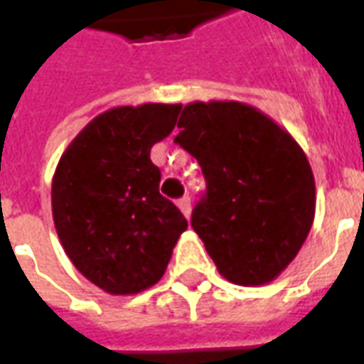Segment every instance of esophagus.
<instances>
[{"mask_svg":"<svg viewBox=\"0 0 364 364\" xmlns=\"http://www.w3.org/2000/svg\"><path fill=\"white\" fill-rule=\"evenodd\" d=\"M177 208L185 214V218H189L191 216V198L189 197H183L177 200Z\"/></svg>","mask_w":364,"mask_h":364,"instance_id":"34e87169","label":"esophagus"}]
</instances>
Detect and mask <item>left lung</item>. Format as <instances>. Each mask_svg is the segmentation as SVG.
<instances>
[{
    "label": "left lung",
    "instance_id": "8db88e82",
    "mask_svg": "<svg viewBox=\"0 0 364 364\" xmlns=\"http://www.w3.org/2000/svg\"><path fill=\"white\" fill-rule=\"evenodd\" d=\"M175 142L203 167L191 226L226 281L261 287L289 267L316 214V181L300 144L257 107L185 105Z\"/></svg>",
    "mask_w": 364,
    "mask_h": 364
}]
</instances>
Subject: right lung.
<instances>
[{
	"mask_svg": "<svg viewBox=\"0 0 364 364\" xmlns=\"http://www.w3.org/2000/svg\"><path fill=\"white\" fill-rule=\"evenodd\" d=\"M181 103L112 107L90 120L52 177V218L74 267L109 294L128 296L164 277L187 230L159 195L154 144L171 134Z\"/></svg>",
	"mask_w": 364,
	"mask_h": 364,
	"instance_id": "obj_1",
	"label": "right lung"
}]
</instances>
